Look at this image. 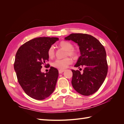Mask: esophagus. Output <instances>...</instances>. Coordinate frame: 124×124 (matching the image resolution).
<instances>
[{"label": "esophagus", "instance_id": "1", "mask_svg": "<svg viewBox=\"0 0 124 124\" xmlns=\"http://www.w3.org/2000/svg\"><path fill=\"white\" fill-rule=\"evenodd\" d=\"M64 71H65V70H58V71H59V74H62V73L63 72H64Z\"/></svg>", "mask_w": 124, "mask_h": 124}]
</instances>
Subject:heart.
Here are the masks:
<instances>
[{"label":"heart","mask_w":124,"mask_h":124,"mask_svg":"<svg viewBox=\"0 0 124 124\" xmlns=\"http://www.w3.org/2000/svg\"><path fill=\"white\" fill-rule=\"evenodd\" d=\"M59 46L62 48L67 50V55H69V56L73 57V58H76L78 57V53L74 49H73L74 46L72 45V43L68 42V41H62L60 42ZM54 46H52L48 49V56L50 58H52L54 57ZM71 62H72V60L70 58L67 57L62 59L56 60L53 63V67L57 68L58 69L65 70L68 67V66L71 64Z\"/></svg>","instance_id":"1"}]
</instances>
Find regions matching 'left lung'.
Wrapping results in <instances>:
<instances>
[{"mask_svg":"<svg viewBox=\"0 0 124 124\" xmlns=\"http://www.w3.org/2000/svg\"><path fill=\"white\" fill-rule=\"evenodd\" d=\"M65 39L78 44L81 55L74 66L84 68L82 73L71 70L73 87L82 95L94 94L103 84L108 73L105 49L99 41L89 34L72 33Z\"/></svg>","mask_w":124,"mask_h":124,"instance_id":"left-lung-1","label":"left lung"}]
</instances>
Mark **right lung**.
Masks as SVG:
<instances>
[{
	"mask_svg": "<svg viewBox=\"0 0 124 124\" xmlns=\"http://www.w3.org/2000/svg\"><path fill=\"white\" fill-rule=\"evenodd\" d=\"M58 40L53 37L34 38L22 45L16 54L14 67L18 83L25 93L35 100L45 99L56 87L57 68L50 67L46 73L41 72V69L49 61V48Z\"/></svg>",
	"mask_w": 124,
	"mask_h": 124,
	"instance_id": "add662e5",
	"label": "right lung"
}]
</instances>
